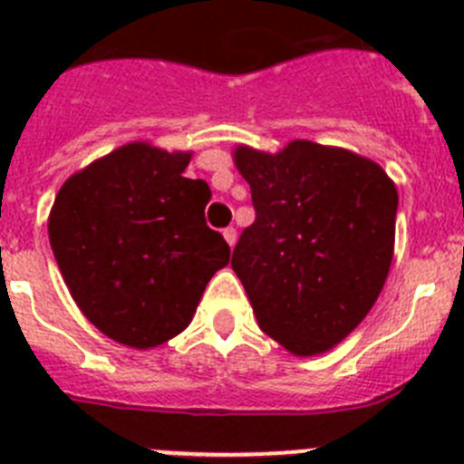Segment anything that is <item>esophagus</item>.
Wrapping results in <instances>:
<instances>
[{
	"mask_svg": "<svg viewBox=\"0 0 464 464\" xmlns=\"http://www.w3.org/2000/svg\"><path fill=\"white\" fill-rule=\"evenodd\" d=\"M223 237H225V241H227L229 246L237 244V229L235 227H225L223 229Z\"/></svg>",
	"mask_w": 464,
	"mask_h": 464,
	"instance_id": "obj_1",
	"label": "esophagus"
}]
</instances>
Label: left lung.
<instances>
[{
	"label": "left lung",
	"instance_id": "1",
	"mask_svg": "<svg viewBox=\"0 0 464 464\" xmlns=\"http://www.w3.org/2000/svg\"><path fill=\"white\" fill-rule=\"evenodd\" d=\"M256 223L232 269L262 332L290 353L330 351L370 314L395 248L397 190L376 162L346 149L290 141L276 155L237 146Z\"/></svg>",
	"mask_w": 464,
	"mask_h": 464
}]
</instances>
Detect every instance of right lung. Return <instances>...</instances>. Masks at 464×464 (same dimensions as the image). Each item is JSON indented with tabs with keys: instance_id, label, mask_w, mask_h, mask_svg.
Segmentation results:
<instances>
[{
	"instance_id": "1",
	"label": "right lung",
	"mask_w": 464,
	"mask_h": 464,
	"mask_svg": "<svg viewBox=\"0 0 464 464\" xmlns=\"http://www.w3.org/2000/svg\"><path fill=\"white\" fill-rule=\"evenodd\" d=\"M192 153L121 146L69 176L48 239L73 302L106 337L155 348L190 325L229 246L204 220L207 181L186 179Z\"/></svg>"
}]
</instances>
